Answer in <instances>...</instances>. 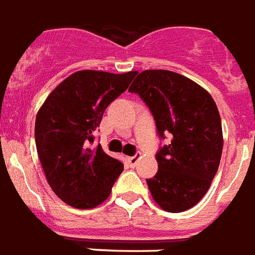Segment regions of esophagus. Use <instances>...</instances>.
Returning <instances> with one entry per match:
<instances>
[{"label":"esophagus","mask_w":255,"mask_h":255,"mask_svg":"<svg viewBox=\"0 0 255 255\" xmlns=\"http://www.w3.org/2000/svg\"><path fill=\"white\" fill-rule=\"evenodd\" d=\"M138 160H140V156H130V157H128V163H129L130 167H135V164L138 163Z\"/></svg>","instance_id":"esophagus-1"}]
</instances>
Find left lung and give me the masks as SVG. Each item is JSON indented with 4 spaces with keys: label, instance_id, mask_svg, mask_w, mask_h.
<instances>
[{
    "label": "left lung",
    "instance_id": "8db88e82",
    "mask_svg": "<svg viewBox=\"0 0 255 255\" xmlns=\"http://www.w3.org/2000/svg\"><path fill=\"white\" fill-rule=\"evenodd\" d=\"M153 115L159 135L172 140L156 153L159 170L146 181L163 211L179 213L201 201L220 164L222 120L209 92L175 72L144 70L130 85Z\"/></svg>",
    "mask_w": 255,
    "mask_h": 255
}]
</instances>
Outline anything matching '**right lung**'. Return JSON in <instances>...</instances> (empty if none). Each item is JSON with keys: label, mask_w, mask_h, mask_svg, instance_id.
Listing matches in <instances>:
<instances>
[{"label": "right lung", "mask_w": 255, "mask_h": 255, "mask_svg": "<svg viewBox=\"0 0 255 255\" xmlns=\"http://www.w3.org/2000/svg\"><path fill=\"white\" fill-rule=\"evenodd\" d=\"M135 74L79 70L39 109L35 121L39 160L50 187L68 205L91 209L106 201L124 170L102 146L89 144L107 106L125 92Z\"/></svg>", "instance_id": "obj_1"}]
</instances>
